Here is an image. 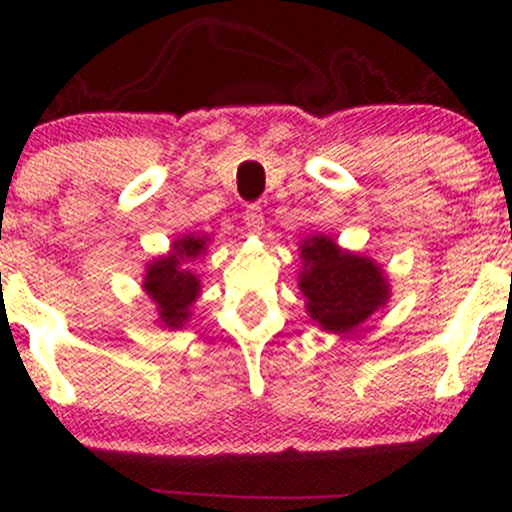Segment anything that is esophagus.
Returning a JSON list of instances; mask_svg holds the SVG:
<instances>
[{
    "label": "esophagus",
    "instance_id": "34e87169",
    "mask_svg": "<svg viewBox=\"0 0 512 512\" xmlns=\"http://www.w3.org/2000/svg\"><path fill=\"white\" fill-rule=\"evenodd\" d=\"M243 221H245V228H248L250 233H260L264 228V214H262L260 204H248L243 211Z\"/></svg>",
    "mask_w": 512,
    "mask_h": 512
}]
</instances>
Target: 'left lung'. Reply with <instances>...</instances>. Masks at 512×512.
I'll use <instances>...</instances> for the list:
<instances>
[{
    "mask_svg": "<svg viewBox=\"0 0 512 512\" xmlns=\"http://www.w3.org/2000/svg\"><path fill=\"white\" fill-rule=\"evenodd\" d=\"M301 255V291L322 330L351 332L387 301L385 276L368 257L344 252L327 236L305 240Z\"/></svg>",
    "mask_w": 512,
    "mask_h": 512,
    "instance_id": "1",
    "label": "left lung"
}]
</instances>
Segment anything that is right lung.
Listing matches in <instances>:
<instances>
[{"mask_svg":"<svg viewBox=\"0 0 512 512\" xmlns=\"http://www.w3.org/2000/svg\"><path fill=\"white\" fill-rule=\"evenodd\" d=\"M204 238L185 236L178 243H173V252L168 257H161L154 264H149L144 279V289L154 298L158 305V317L163 325L178 327L190 317V305L199 293V279L187 267L180 264L195 260L204 250Z\"/></svg>","mask_w":512,"mask_h":512,"instance_id":"1","label":"right lung"}]
</instances>
